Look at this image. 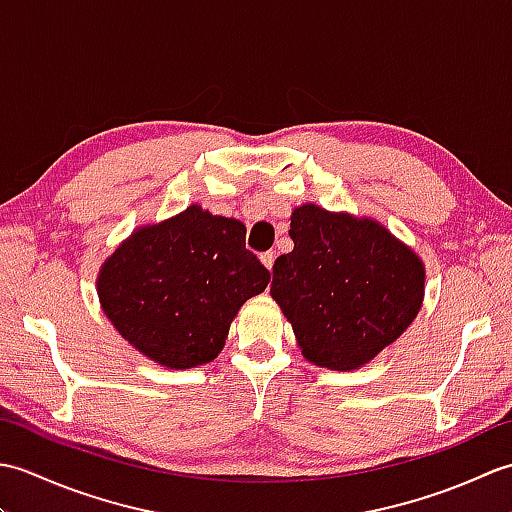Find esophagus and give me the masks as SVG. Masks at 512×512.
Listing matches in <instances>:
<instances>
[{"label": "esophagus", "instance_id": "esophagus-1", "mask_svg": "<svg viewBox=\"0 0 512 512\" xmlns=\"http://www.w3.org/2000/svg\"><path fill=\"white\" fill-rule=\"evenodd\" d=\"M275 253H273V250H266V253H262V255H259V259H262V264L270 270V273H273V266H275Z\"/></svg>", "mask_w": 512, "mask_h": 512}]
</instances>
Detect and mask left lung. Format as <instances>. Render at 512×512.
<instances>
[{
	"label": "left lung",
	"instance_id": "left-lung-1",
	"mask_svg": "<svg viewBox=\"0 0 512 512\" xmlns=\"http://www.w3.org/2000/svg\"><path fill=\"white\" fill-rule=\"evenodd\" d=\"M290 237L295 248L277 257L270 295L310 363L361 367L416 319L424 266L378 222L303 204Z\"/></svg>",
	"mask_w": 512,
	"mask_h": 512
}]
</instances>
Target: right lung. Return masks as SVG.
Listing matches in <instances>:
<instances>
[{
	"label": "right lung",
	"instance_id": "right-lung-1",
	"mask_svg": "<svg viewBox=\"0 0 512 512\" xmlns=\"http://www.w3.org/2000/svg\"><path fill=\"white\" fill-rule=\"evenodd\" d=\"M268 268L246 248V226L200 206L145 226L101 268V306L138 352L171 369L211 363L228 325L264 292Z\"/></svg>",
	"mask_w": 512,
	"mask_h": 512
}]
</instances>
